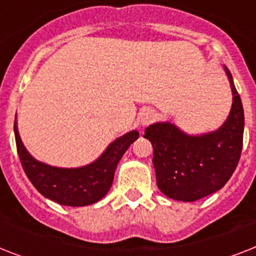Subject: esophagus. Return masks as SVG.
I'll return each mask as SVG.
<instances>
[{"label":"esophagus","instance_id":"esophagus-1","mask_svg":"<svg viewBox=\"0 0 256 256\" xmlns=\"http://www.w3.org/2000/svg\"><path fill=\"white\" fill-rule=\"evenodd\" d=\"M156 112H154V110H150V108H148V110H144V112H140V122L142 126H146V124L154 122V120H156Z\"/></svg>","mask_w":256,"mask_h":256}]
</instances>
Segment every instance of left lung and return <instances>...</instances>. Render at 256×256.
Returning a JSON list of instances; mask_svg holds the SVG:
<instances>
[{
	"label": "left lung",
	"mask_w": 256,
	"mask_h": 256,
	"mask_svg": "<svg viewBox=\"0 0 256 256\" xmlns=\"http://www.w3.org/2000/svg\"><path fill=\"white\" fill-rule=\"evenodd\" d=\"M232 106L226 122L212 132L188 136L170 122L150 124L144 138L152 144L156 184L166 196L194 202L220 190L238 166L243 146L244 112L230 70L224 66Z\"/></svg>",
	"instance_id": "obj_1"
}]
</instances>
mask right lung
Instances as JSON below:
<instances>
[{"label":"right lung","instance_id":"right-lung-1","mask_svg":"<svg viewBox=\"0 0 256 256\" xmlns=\"http://www.w3.org/2000/svg\"><path fill=\"white\" fill-rule=\"evenodd\" d=\"M14 136L22 168L33 186L45 198L64 206L80 207L98 202L108 194L118 162L140 132L132 130L116 138L98 160L77 168H53L34 160L22 144L17 122H14Z\"/></svg>","mask_w":256,"mask_h":256}]
</instances>
